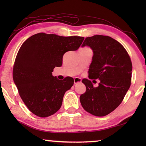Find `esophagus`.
<instances>
[{
    "label": "esophagus",
    "instance_id": "34e87169",
    "mask_svg": "<svg viewBox=\"0 0 146 146\" xmlns=\"http://www.w3.org/2000/svg\"><path fill=\"white\" fill-rule=\"evenodd\" d=\"M81 82H82V80L80 78L76 77L74 78V84H77L78 83H81Z\"/></svg>",
    "mask_w": 146,
    "mask_h": 146
}]
</instances>
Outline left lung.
<instances>
[{"label": "left lung", "mask_w": 146, "mask_h": 146, "mask_svg": "<svg viewBox=\"0 0 146 146\" xmlns=\"http://www.w3.org/2000/svg\"><path fill=\"white\" fill-rule=\"evenodd\" d=\"M86 46L90 47L93 52L89 76L98 79L100 82L95 88L91 80L83 79L86 91L80 95V101L86 111L103 117L114 111L122 102L131 85L132 63L122 44L110 36H89L82 47Z\"/></svg>", "instance_id": "1"}]
</instances>
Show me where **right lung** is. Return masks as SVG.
<instances>
[{"label":"right lung","mask_w":146,"mask_h":146,"mask_svg":"<svg viewBox=\"0 0 146 146\" xmlns=\"http://www.w3.org/2000/svg\"><path fill=\"white\" fill-rule=\"evenodd\" d=\"M84 39L40 33L21 46L13 78L22 100L33 114L48 117L60 108L64 94L72 87L74 80L68 76L60 81L52 75L53 69L60 67L64 54L77 50Z\"/></svg>","instance_id":"right-lung-1"}]
</instances>
